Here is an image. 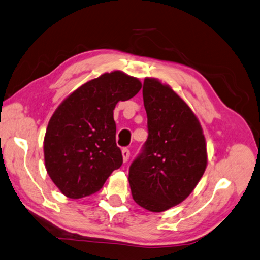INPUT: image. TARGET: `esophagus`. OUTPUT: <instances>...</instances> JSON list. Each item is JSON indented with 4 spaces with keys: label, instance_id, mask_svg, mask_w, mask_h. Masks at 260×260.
<instances>
[{
    "label": "esophagus",
    "instance_id": "obj_1",
    "mask_svg": "<svg viewBox=\"0 0 260 260\" xmlns=\"http://www.w3.org/2000/svg\"><path fill=\"white\" fill-rule=\"evenodd\" d=\"M122 156H123V161L126 162L129 160V156H130V151L127 148H123L122 149Z\"/></svg>",
    "mask_w": 260,
    "mask_h": 260
}]
</instances>
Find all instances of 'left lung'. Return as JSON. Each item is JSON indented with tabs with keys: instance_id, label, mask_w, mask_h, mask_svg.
Returning a JSON list of instances; mask_svg holds the SVG:
<instances>
[{
	"instance_id": "8db88e82",
	"label": "left lung",
	"mask_w": 260,
	"mask_h": 260,
	"mask_svg": "<svg viewBox=\"0 0 260 260\" xmlns=\"http://www.w3.org/2000/svg\"><path fill=\"white\" fill-rule=\"evenodd\" d=\"M143 98L148 138L131 163L129 184L136 203L162 212L197 187L207 168V144L197 115L169 85L146 77Z\"/></svg>"
}]
</instances>
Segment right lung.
<instances>
[{
    "label": "right lung",
    "mask_w": 260,
    "mask_h": 260,
    "mask_svg": "<svg viewBox=\"0 0 260 260\" xmlns=\"http://www.w3.org/2000/svg\"><path fill=\"white\" fill-rule=\"evenodd\" d=\"M140 89L137 77L121 71L105 73L73 91L54 111L44 136V162L65 197L81 199L98 192L122 166L113 111Z\"/></svg>",
    "instance_id": "right-lung-1"
}]
</instances>
